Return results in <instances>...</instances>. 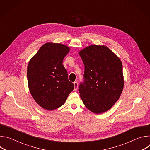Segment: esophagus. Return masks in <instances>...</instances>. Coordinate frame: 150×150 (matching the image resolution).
<instances>
[{
  "instance_id": "obj_1",
  "label": "esophagus",
  "mask_w": 150,
  "mask_h": 150,
  "mask_svg": "<svg viewBox=\"0 0 150 150\" xmlns=\"http://www.w3.org/2000/svg\"><path fill=\"white\" fill-rule=\"evenodd\" d=\"M74 90H76L78 89V83L77 82H74Z\"/></svg>"
}]
</instances>
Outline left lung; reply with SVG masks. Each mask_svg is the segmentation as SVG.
<instances>
[{"label": "left lung", "mask_w": 150, "mask_h": 150, "mask_svg": "<svg viewBox=\"0 0 150 150\" xmlns=\"http://www.w3.org/2000/svg\"><path fill=\"white\" fill-rule=\"evenodd\" d=\"M85 67L79 87L86 108L99 114L109 110L119 98L124 80L122 63L108 47L91 45L79 53Z\"/></svg>", "instance_id": "1"}]
</instances>
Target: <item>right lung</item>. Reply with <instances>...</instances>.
Wrapping results in <instances>:
<instances>
[{
	"label": "right lung",
	"mask_w": 150,
	"mask_h": 150,
	"mask_svg": "<svg viewBox=\"0 0 150 150\" xmlns=\"http://www.w3.org/2000/svg\"><path fill=\"white\" fill-rule=\"evenodd\" d=\"M69 50L63 45L47 42L28 63L27 79L30 93L37 104L46 110H53L62 106L74 88L62 64Z\"/></svg>",
	"instance_id": "right-lung-1"
}]
</instances>
